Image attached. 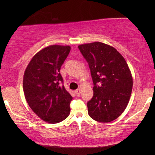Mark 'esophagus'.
<instances>
[{
	"instance_id": "1",
	"label": "esophagus",
	"mask_w": 155,
	"mask_h": 155,
	"mask_svg": "<svg viewBox=\"0 0 155 155\" xmlns=\"http://www.w3.org/2000/svg\"><path fill=\"white\" fill-rule=\"evenodd\" d=\"M80 92H81V90H80V89H78V90H76L75 91V94H76V95H77V96H80Z\"/></svg>"
}]
</instances>
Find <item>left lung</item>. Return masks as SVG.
Listing matches in <instances>:
<instances>
[{
	"label": "left lung",
	"instance_id": "1",
	"mask_svg": "<svg viewBox=\"0 0 155 155\" xmlns=\"http://www.w3.org/2000/svg\"><path fill=\"white\" fill-rule=\"evenodd\" d=\"M78 48L87 61L94 95L87 105L88 114L98 122L115 120L126 109L133 89V77L121 54L108 44L95 41Z\"/></svg>",
	"mask_w": 155,
	"mask_h": 155
}]
</instances>
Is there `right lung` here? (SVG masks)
<instances>
[{
  "label": "right lung",
  "mask_w": 155,
  "mask_h": 155,
  "mask_svg": "<svg viewBox=\"0 0 155 155\" xmlns=\"http://www.w3.org/2000/svg\"><path fill=\"white\" fill-rule=\"evenodd\" d=\"M70 46L51 45L37 52L29 61L23 77V91L31 109L44 121L57 124L71 113L73 97L65 90L60 74Z\"/></svg>",
  "instance_id": "obj_1"
}]
</instances>
